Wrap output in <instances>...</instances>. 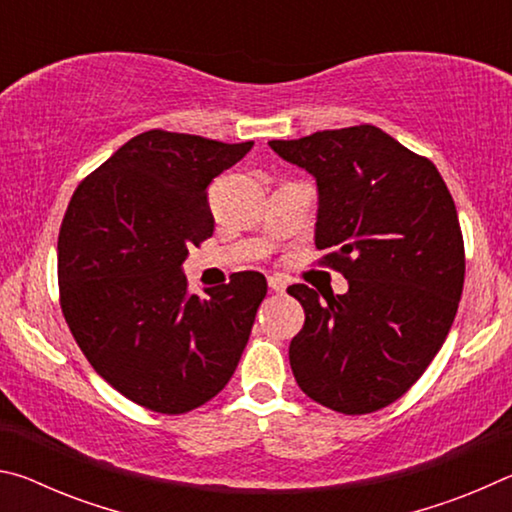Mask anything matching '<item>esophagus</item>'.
Wrapping results in <instances>:
<instances>
[{
    "instance_id": "1",
    "label": "esophagus",
    "mask_w": 512,
    "mask_h": 512,
    "mask_svg": "<svg viewBox=\"0 0 512 512\" xmlns=\"http://www.w3.org/2000/svg\"><path fill=\"white\" fill-rule=\"evenodd\" d=\"M268 287H271V291H275V293H284L287 291V280L280 275H271L268 277Z\"/></svg>"
}]
</instances>
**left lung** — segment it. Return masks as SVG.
<instances>
[{
    "instance_id": "1",
    "label": "left lung",
    "mask_w": 512,
    "mask_h": 512,
    "mask_svg": "<svg viewBox=\"0 0 512 512\" xmlns=\"http://www.w3.org/2000/svg\"><path fill=\"white\" fill-rule=\"evenodd\" d=\"M316 178L320 262L348 280L343 296L307 284L289 345L302 393L345 415L379 411L422 377L452 329L465 280L454 198L433 162L377 126L273 140Z\"/></svg>"
}]
</instances>
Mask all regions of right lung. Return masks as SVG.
I'll return each mask as SVG.
<instances>
[{"label":"right lung","mask_w":512,"mask_h":512,"mask_svg":"<svg viewBox=\"0 0 512 512\" xmlns=\"http://www.w3.org/2000/svg\"><path fill=\"white\" fill-rule=\"evenodd\" d=\"M253 142L146 131L76 187L58 235L60 307L92 368L135 404L178 415L223 391L244 352L266 277L187 291L189 246L214 232L212 180Z\"/></svg>","instance_id":"add662e5"}]
</instances>
